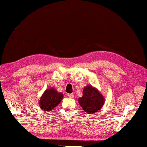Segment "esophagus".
I'll use <instances>...</instances> for the list:
<instances>
[{"mask_svg":"<svg viewBox=\"0 0 147 147\" xmlns=\"http://www.w3.org/2000/svg\"><path fill=\"white\" fill-rule=\"evenodd\" d=\"M67 96L69 97H70V98H73V97H74V94H68Z\"/></svg>","mask_w":147,"mask_h":147,"instance_id":"esophagus-1","label":"esophagus"}]
</instances>
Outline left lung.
<instances>
[{"mask_svg":"<svg viewBox=\"0 0 147 147\" xmlns=\"http://www.w3.org/2000/svg\"><path fill=\"white\" fill-rule=\"evenodd\" d=\"M78 103L84 112L91 114L102 109L104 104V97L96 88L88 85L84 88L83 96L78 99Z\"/></svg>","mask_w":147,"mask_h":147,"instance_id":"1","label":"left lung"}]
</instances>
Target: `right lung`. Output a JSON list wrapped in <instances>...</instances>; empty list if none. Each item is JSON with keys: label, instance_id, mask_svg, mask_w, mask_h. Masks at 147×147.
<instances>
[{"label": "right lung", "instance_id": "obj_1", "mask_svg": "<svg viewBox=\"0 0 147 147\" xmlns=\"http://www.w3.org/2000/svg\"><path fill=\"white\" fill-rule=\"evenodd\" d=\"M63 97V94L57 92L55 88L47 89L40 99V107L43 111L50 112L60 103Z\"/></svg>", "mask_w": 147, "mask_h": 147}]
</instances>
